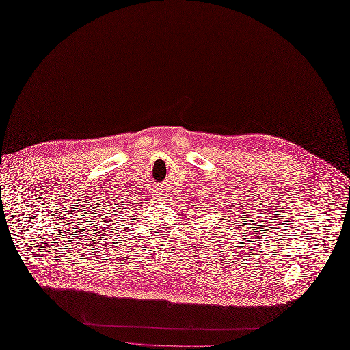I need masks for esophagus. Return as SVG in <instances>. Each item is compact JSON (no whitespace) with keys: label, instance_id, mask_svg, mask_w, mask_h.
Returning <instances> with one entry per match:
<instances>
[{"label":"esophagus","instance_id":"esophagus-1","mask_svg":"<svg viewBox=\"0 0 350 350\" xmlns=\"http://www.w3.org/2000/svg\"><path fill=\"white\" fill-rule=\"evenodd\" d=\"M152 193H154L155 199H162L165 196V187H163V184H158L157 187H154Z\"/></svg>","mask_w":350,"mask_h":350}]
</instances>
